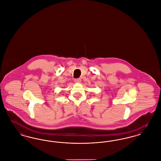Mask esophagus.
I'll list each match as a JSON object with an SVG mask.
<instances>
[{"label":"esophagus","instance_id":"34e87169","mask_svg":"<svg viewBox=\"0 0 161 161\" xmlns=\"http://www.w3.org/2000/svg\"><path fill=\"white\" fill-rule=\"evenodd\" d=\"M81 81V80L80 78H77V79H75L74 82H75V83H80Z\"/></svg>","mask_w":161,"mask_h":161}]
</instances>
